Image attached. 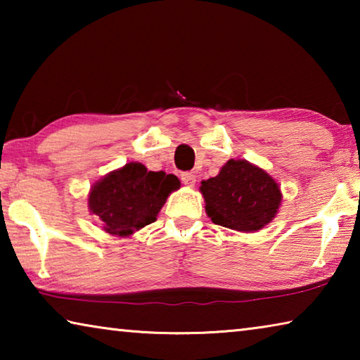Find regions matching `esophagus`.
Returning a JSON list of instances; mask_svg holds the SVG:
<instances>
[{
  "mask_svg": "<svg viewBox=\"0 0 360 360\" xmlns=\"http://www.w3.org/2000/svg\"><path fill=\"white\" fill-rule=\"evenodd\" d=\"M181 179L187 187H193L195 182H197V176H195L193 173H182Z\"/></svg>",
  "mask_w": 360,
  "mask_h": 360,
  "instance_id": "esophagus-1",
  "label": "esophagus"
}]
</instances>
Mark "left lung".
Instances as JSON below:
<instances>
[{
    "instance_id": "left-lung-1",
    "label": "left lung",
    "mask_w": 360,
    "mask_h": 360,
    "mask_svg": "<svg viewBox=\"0 0 360 360\" xmlns=\"http://www.w3.org/2000/svg\"><path fill=\"white\" fill-rule=\"evenodd\" d=\"M205 210L211 221L249 233L275 219L281 205L278 182L248 160H229L217 176L202 181Z\"/></svg>"
}]
</instances>
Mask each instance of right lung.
Returning <instances> with one entry per match:
<instances>
[{
	"label": "right lung",
	"instance_id": "right-lung-1",
	"mask_svg": "<svg viewBox=\"0 0 360 360\" xmlns=\"http://www.w3.org/2000/svg\"><path fill=\"white\" fill-rule=\"evenodd\" d=\"M179 186L174 174L148 172L143 163L130 162L95 182L89 210L98 216L109 235L124 238L155 222L168 195Z\"/></svg>",
	"mask_w": 360,
	"mask_h": 360
}]
</instances>
